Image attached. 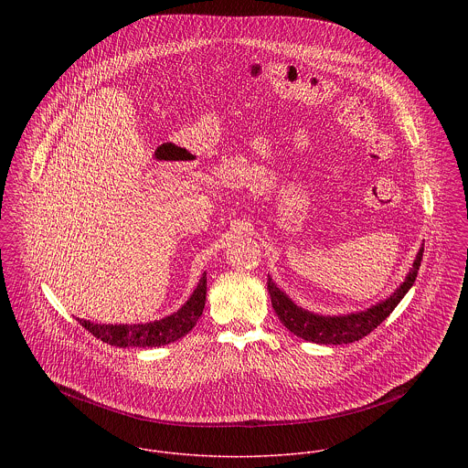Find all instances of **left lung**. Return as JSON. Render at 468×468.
Segmentation results:
<instances>
[{
	"label": "left lung",
	"mask_w": 468,
	"mask_h": 468,
	"mask_svg": "<svg viewBox=\"0 0 468 468\" xmlns=\"http://www.w3.org/2000/svg\"><path fill=\"white\" fill-rule=\"evenodd\" d=\"M421 258H423V247L420 249V252L412 263V270L401 282L400 288H397V292L389 299H386V301L378 303L377 306H371L360 314L340 315V317H323V315L310 314V312L299 308L297 304H293L292 299H288L273 284V281L270 277H268L267 282L268 293H270L271 306H273L277 317L292 334L297 335L304 340L315 342V344H335V346L349 344V342L360 340L362 336L371 334L378 324H382V321H386L389 317V314L397 308V304L403 299V295L414 284Z\"/></svg>",
	"instance_id": "obj_1"
}]
</instances>
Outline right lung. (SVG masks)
<instances>
[{"instance_id": "right-lung-1", "label": "right lung", "mask_w": 468, "mask_h": 468, "mask_svg": "<svg viewBox=\"0 0 468 468\" xmlns=\"http://www.w3.org/2000/svg\"><path fill=\"white\" fill-rule=\"evenodd\" d=\"M205 293H207V277H203L189 297V301L173 315L147 323V324H93L90 321H80V326H84L90 334L110 346L117 347H156L169 342H175L189 334L197 321L200 319L203 306H205Z\"/></svg>"}]
</instances>
